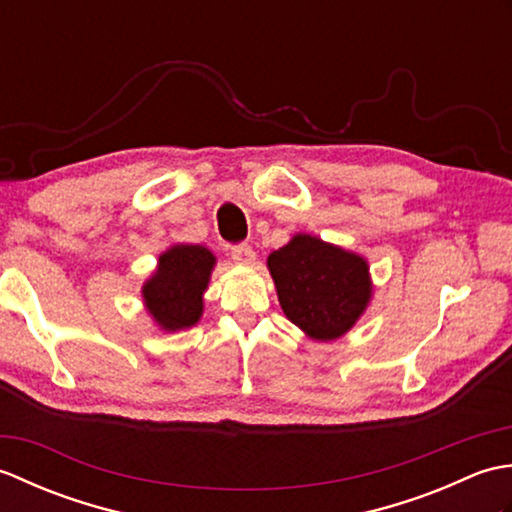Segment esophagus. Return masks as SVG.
Returning <instances> with one entry per match:
<instances>
[{
    "instance_id": "34e87169",
    "label": "esophagus",
    "mask_w": 512,
    "mask_h": 512,
    "mask_svg": "<svg viewBox=\"0 0 512 512\" xmlns=\"http://www.w3.org/2000/svg\"><path fill=\"white\" fill-rule=\"evenodd\" d=\"M231 257L235 264H242V266H250L255 262V250L250 248L248 244H239L231 248Z\"/></svg>"
}]
</instances>
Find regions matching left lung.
<instances>
[{"label": "left lung", "mask_w": 512, "mask_h": 512, "mask_svg": "<svg viewBox=\"0 0 512 512\" xmlns=\"http://www.w3.org/2000/svg\"><path fill=\"white\" fill-rule=\"evenodd\" d=\"M268 270L281 310L314 341L350 332L372 299L365 259L306 233L273 250Z\"/></svg>", "instance_id": "obj_1"}]
</instances>
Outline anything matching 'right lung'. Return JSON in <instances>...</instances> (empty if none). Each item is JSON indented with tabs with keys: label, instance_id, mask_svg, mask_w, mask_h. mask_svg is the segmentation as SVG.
Here are the masks:
<instances>
[{
	"label": "right lung",
	"instance_id": "obj_1",
	"mask_svg": "<svg viewBox=\"0 0 512 512\" xmlns=\"http://www.w3.org/2000/svg\"><path fill=\"white\" fill-rule=\"evenodd\" d=\"M215 255L200 244H176L158 257V268L143 286L147 312L165 332L191 328L200 321Z\"/></svg>",
	"mask_w": 512,
	"mask_h": 512
}]
</instances>
